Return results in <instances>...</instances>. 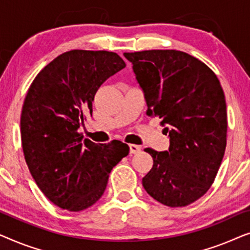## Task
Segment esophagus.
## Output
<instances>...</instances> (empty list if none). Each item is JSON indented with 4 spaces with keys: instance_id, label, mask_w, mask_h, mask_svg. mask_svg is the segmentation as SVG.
<instances>
[{
    "instance_id": "1",
    "label": "esophagus",
    "mask_w": 250,
    "mask_h": 250,
    "mask_svg": "<svg viewBox=\"0 0 250 250\" xmlns=\"http://www.w3.org/2000/svg\"><path fill=\"white\" fill-rule=\"evenodd\" d=\"M140 150H141V146L136 145H129V153L133 155V153H138Z\"/></svg>"
}]
</instances>
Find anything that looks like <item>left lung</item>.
<instances>
[{"instance_id":"obj_1","label":"left lung","mask_w":250,"mask_h":250,"mask_svg":"<svg viewBox=\"0 0 250 250\" xmlns=\"http://www.w3.org/2000/svg\"><path fill=\"white\" fill-rule=\"evenodd\" d=\"M145 92L146 115L159 117L169 149H145L153 159L142 186L169 207L192 204L213 184L227 146L223 88L207 64L182 51L125 52Z\"/></svg>"}]
</instances>
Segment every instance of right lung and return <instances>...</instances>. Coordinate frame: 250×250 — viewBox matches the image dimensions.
<instances>
[{"label": "right lung", "instance_id": "add662e5", "mask_svg": "<svg viewBox=\"0 0 250 250\" xmlns=\"http://www.w3.org/2000/svg\"><path fill=\"white\" fill-rule=\"evenodd\" d=\"M125 66L115 52L71 50L46 64L28 88L20 117L23 156L40 190L62 209L97 203L112 167L128 155L125 143L97 145L77 132L99 87Z\"/></svg>", "mask_w": 250, "mask_h": 250}]
</instances>
